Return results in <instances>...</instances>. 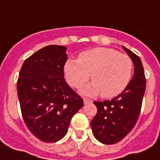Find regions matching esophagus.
Returning a JSON list of instances; mask_svg holds the SVG:
<instances>
[{
	"mask_svg": "<svg viewBox=\"0 0 160 160\" xmlns=\"http://www.w3.org/2000/svg\"><path fill=\"white\" fill-rule=\"evenodd\" d=\"M92 102V100H89V99H87V98H84V103H85V105L86 104H89V103H91Z\"/></svg>",
	"mask_w": 160,
	"mask_h": 160,
	"instance_id": "1",
	"label": "esophagus"
}]
</instances>
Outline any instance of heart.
I'll list each match as a JSON object with an SVG mask.
<instances>
[{
	"instance_id": "1",
	"label": "heart",
	"mask_w": 160,
	"mask_h": 160,
	"mask_svg": "<svg viewBox=\"0 0 160 160\" xmlns=\"http://www.w3.org/2000/svg\"><path fill=\"white\" fill-rule=\"evenodd\" d=\"M133 68V60L128 55L114 49L99 47L80 53L78 60H67L64 74L68 84L76 89L82 87L91 74L93 83L83 89V94H100L109 99L125 90L131 80Z\"/></svg>"
}]
</instances>
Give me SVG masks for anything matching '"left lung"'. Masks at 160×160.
<instances>
[{"label":"left lung","instance_id":"8db88e82","mask_svg":"<svg viewBox=\"0 0 160 160\" xmlns=\"http://www.w3.org/2000/svg\"><path fill=\"white\" fill-rule=\"evenodd\" d=\"M134 63V73L125 90L110 100L94 101L97 113L90 125L94 136L105 144H116L134 128L141 111L146 79L140 58L123 46Z\"/></svg>","mask_w":160,"mask_h":160}]
</instances>
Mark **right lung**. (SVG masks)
I'll use <instances>...</instances> for the list:
<instances>
[{
    "label": "right lung",
    "instance_id": "obj_1",
    "mask_svg": "<svg viewBox=\"0 0 160 160\" xmlns=\"http://www.w3.org/2000/svg\"><path fill=\"white\" fill-rule=\"evenodd\" d=\"M65 51V46L57 45L36 51L24 61L16 84L26 127L46 143L62 139L74 114L84 105L64 78Z\"/></svg>",
    "mask_w": 160,
    "mask_h": 160
}]
</instances>
